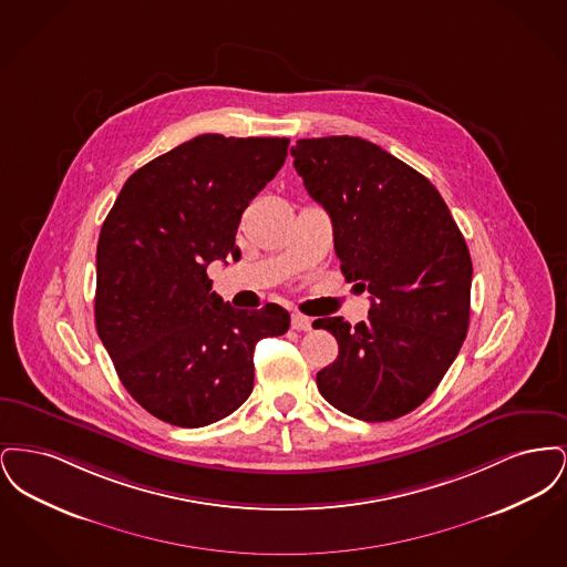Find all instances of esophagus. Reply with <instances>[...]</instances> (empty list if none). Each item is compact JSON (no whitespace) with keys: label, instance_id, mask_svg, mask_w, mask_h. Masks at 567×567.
<instances>
[{"label":"esophagus","instance_id":"34e87169","mask_svg":"<svg viewBox=\"0 0 567 567\" xmlns=\"http://www.w3.org/2000/svg\"><path fill=\"white\" fill-rule=\"evenodd\" d=\"M291 327L296 329V331H310L312 329V321L308 319V317H303V315H293L291 317Z\"/></svg>","mask_w":567,"mask_h":567}]
</instances>
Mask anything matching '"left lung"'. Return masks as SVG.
Returning a JSON list of instances; mask_svg holds the SVG:
<instances>
[{
	"instance_id": "1",
	"label": "left lung",
	"mask_w": 567,
	"mask_h": 567,
	"mask_svg": "<svg viewBox=\"0 0 567 567\" xmlns=\"http://www.w3.org/2000/svg\"><path fill=\"white\" fill-rule=\"evenodd\" d=\"M291 155L331 218L340 270L372 296L368 321H315L338 340L317 386L359 421L400 419L432 395L467 336L470 250L432 183L377 144L308 137Z\"/></svg>"
}]
</instances>
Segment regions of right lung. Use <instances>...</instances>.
I'll return each mask as SVG.
<instances>
[{
  "mask_svg": "<svg viewBox=\"0 0 567 567\" xmlns=\"http://www.w3.org/2000/svg\"><path fill=\"white\" fill-rule=\"evenodd\" d=\"M287 148L289 137L197 135L135 169L102 225L97 336L130 395L169 425L204 427L238 410L255 344L289 329L285 308L236 310L206 274L240 259L244 208Z\"/></svg>",
  "mask_w": 567,
  "mask_h": 567,
  "instance_id": "add662e5",
  "label": "right lung"
}]
</instances>
